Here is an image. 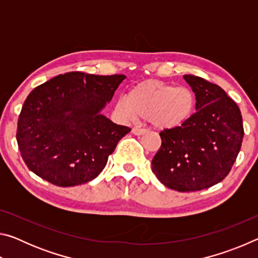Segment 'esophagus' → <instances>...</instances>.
I'll use <instances>...</instances> for the list:
<instances>
[{
    "label": "esophagus",
    "mask_w": 258,
    "mask_h": 258,
    "mask_svg": "<svg viewBox=\"0 0 258 258\" xmlns=\"http://www.w3.org/2000/svg\"><path fill=\"white\" fill-rule=\"evenodd\" d=\"M132 133L134 135H142V134L147 133V130L146 128H140V127H134L132 130Z\"/></svg>",
    "instance_id": "esophagus-1"
}]
</instances>
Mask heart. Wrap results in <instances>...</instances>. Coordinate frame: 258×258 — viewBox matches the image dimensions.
<instances>
[{"label":"heart","instance_id":"b5f03b06","mask_svg":"<svg viewBox=\"0 0 258 258\" xmlns=\"http://www.w3.org/2000/svg\"><path fill=\"white\" fill-rule=\"evenodd\" d=\"M116 111L125 119L145 118L159 128L181 126L196 108V95L190 87L174 86L149 80L139 83L116 102Z\"/></svg>","mask_w":258,"mask_h":258}]
</instances>
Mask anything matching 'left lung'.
<instances>
[{
    "instance_id": "obj_1",
    "label": "left lung",
    "mask_w": 258,
    "mask_h": 258,
    "mask_svg": "<svg viewBox=\"0 0 258 258\" xmlns=\"http://www.w3.org/2000/svg\"><path fill=\"white\" fill-rule=\"evenodd\" d=\"M184 80L196 94V111L181 126L160 132L152 172L169 189L190 192L217 184L230 173L240 151V109L223 89L194 75Z\"/></svg>"
}]
</instances>
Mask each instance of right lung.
<instances>
[{
	"label": "right lung",
	"mask_w": 258,
	"mask_h": 258,
	"mask_svg": "<svg viewBox=\"0 0 258 258\" xmlns=\"http://www.w3.org/2000/svg\"><path fill=\"white\" fill-rule=\"evenodd\" d=\"M125 75L66 73L25 100L17 142L27 167L58 186L92 181L131 128L101 115Z\"/></svg>",
	"instance_id": "add662e5"
}]
</instances>
